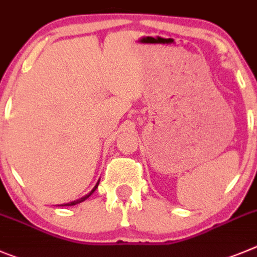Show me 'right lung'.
<instances>
[{
	"label": "right lung",
	"instance_id": "add662e5",
	"mask_svg": "<svg viewBox=\"0 0 257 257\" xmlns=\"http://www.w3.org/2000/svg\"><path fill=\"white\" fill-rule=\"evenodd\" d=\"M98 183H100V180H98V182H97L96 183V186L93 187V189H92L91 192H89L88 195H85L84 197H82V198H79V200H75V201H73V202H69V203H64V205H60V206H73V205H77V203H80V202H83V201L84 200H87V198L89 197V196L92 195V193H93L94 191H96V188L97 187H98Z\"/></svg>",
	"mask_w": 257,
	"mask_h": 257
}]
</instances>
